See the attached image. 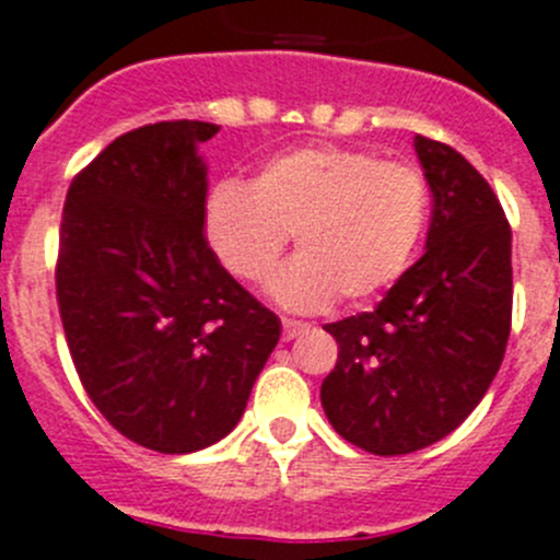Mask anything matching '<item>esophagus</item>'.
<instances>
[{
    "label": "esophagus",
    "instance_id": "obj_1",
    "mask_svg": "<svg viewBox=\"0 0 560 560\" xmlns=\"http://www.w3.org/2000/svg\"><path fill=\"white\" fill-rule=\"evenodd\" d=\"M281 328H284V339H295L298 334L306 331V328H310V323L292 320V317H284V320H281Z\"/></svg>",
    "mask_w": 560,
    "mask_h": 560
}]
</instances>
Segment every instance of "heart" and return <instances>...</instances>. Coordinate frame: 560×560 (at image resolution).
Here are the masks:
<instances>
[{
	"instance_id": "b5f03b06",
	"label": "heart",
	"mask_w": 560,
	"mask_h": 560,
	"mask_svg": "<svg viewBox=\"0 0 560 560\" xmlns=\"http://www.w3.org/2000/svg\"><path fill=\"white\" fill-rule=\"evenodd\" d=\"M431 185L409 162L342 145H301L259 162L248 185L221 179L201 203V237L237 281H262L295 234L298 256L270 279L287 310L362 304L415 262Z\"/></svg>"
}]
</instances>
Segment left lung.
<instances>
[{"instance_id":"obj_1","label":"left lung","mask_w":560,"mask_h":560,"mask_svg":"<svg viewBox=\"0 0 560 560\" xmlns=\"http://www.w3.org/2000/svg\"><path fill=\"white\" fill-rule=\"evenodd\" d=\"M431 185L425 254L373 312L328 323L339 357L320 386L328 422L375 456L456 431L503 364L511 226L489 182L451 145L415 138Z\"/></svg>"}]
</instances>
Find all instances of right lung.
Masks as SVG:
<instances>
[{
    "label": "right lung",
    "mask_w": 560,
    "mask_h": 560,
    "mask_svg": "<svg viewBox=\"0 0 560 560\" xmlns=\"http://www.w3.org/2000/svg\"><path fill=\"white\" fill-rule=\"evenodd\" d=\"M221 127L162 121L115 138L68 187L57 306L88 398L156 453L215 445L243 417L281 323L201 237Z\"/></svg>",
    "instance_id": "1"
}]
</instances>
